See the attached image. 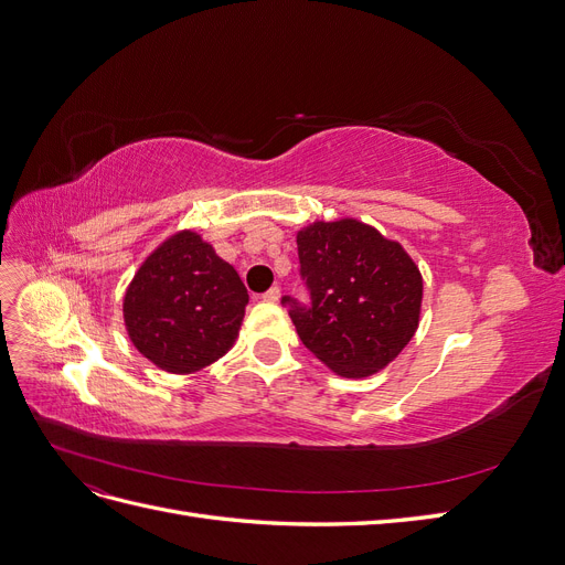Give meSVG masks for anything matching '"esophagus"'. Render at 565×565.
Returning <instances> with one entry per match:
<instances>
[{
    "label": "esophagus",
    "instance_id": "1",
    "mask_svg": "<svg viewBox=\"0 0 565 565\" xmlns=\"http://www.w3.org/2000/svg\"><path fill=\"white\" fill-rule=\"evenodd\" d=\"M262 299H264V301H268V303H276V301L280 299V287H270L268 292H264V295H262Z\"/></svg>",
    "mask_w": 565,
    "mask_h": 565
}]
</instances>
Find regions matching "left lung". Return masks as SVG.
Masks as SVG:
<instances>
[{
    "label": "left lung",
    "instance_id": "1",
    "mask_svg": "<svg viewBox=\"0 0 565 565\" xmlns=\"http://www.w3.org/2000/svg\"><path fill=\"white\" fill-rule=\"evenodd\" d=\"M309 303L282 297L299 339L341 377H367L396 358L419 324L422 276L407 252L355 218L299 231Z\"/></svg>",
    "mask_w": 565,
    "mask_h": 565
}]
</instances>
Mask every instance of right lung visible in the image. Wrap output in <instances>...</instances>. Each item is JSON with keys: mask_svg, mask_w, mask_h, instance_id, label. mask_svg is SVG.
<instances>
[{"mask_svg": "<svg viewBox=\"0 0 565 565\" xmlns=\"http://www.w3.org/2000/svg\"><path fill=\"white\" fill-rule=\"evenodd\" d=\"M247 289L237 270L193 231L169 237L125 295L127 332L148 361L191 374L224 355L241 330Z\"/></svg>", "mask_w": 565, "mask_h": 565, "instance_id": "1", "label": "right lung"}]
</instances>
